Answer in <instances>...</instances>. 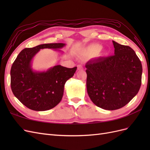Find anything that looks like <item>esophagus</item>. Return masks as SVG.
I'll list each match as a JSON object with an SVG mask.
<instances>
[{
  "instance_id": "obj_1",
  "label": "esophagus",
  "mask_w": 150,
  "mask_h": 150,
  "mask_svg": "<svg viewBox=\"0 0 150 150\" xmlns=\"http://www.w3.org/2000/svg\"><path fill=\"white\" fill-rule=\"evenodd\" d=\"M78 71H80V70H82L83 69V66H81V65H78Z\"/></svg>"
}]
</instances>
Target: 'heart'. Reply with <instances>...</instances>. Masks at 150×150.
<instances>
[{
	"instance_id": "1",
	"label": "heart",
	"mask_w": 150,
	"mask_h": 150,
	"mask_svg": "<svg viewBox=\"0 0 150 150\" xmlns=\"http://www.w3.org/2000/svg\"><path fill=\"white\" fill-rule=\"evenodd\" d=\"M102 49V46L100 44H91L85 49V52L89 56L93 57L98 55Z\"/></svg>"
}]
</instances>
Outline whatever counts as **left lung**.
<instances>
[{"label": "left lung", "mask_w": 150, "mask_h": 150, "mask_svg": "<svg viewBox=\"0 0 150 150\" xmlns=\"http://www.w3.org/2000/svg\"><path fill=\"white\" fill-rule=\"evenodd\" d=\"M115 55L89 61L86 87L91 100L106 110L125 106L139 91L142 65L129 46L112 40Z\"/></svg>", "instance_id": "1"}]
</instances>
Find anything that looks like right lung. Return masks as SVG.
<instances>
[{"instance_id":"obj_1","label":"right lung","mask_w":150,"mask_h":150,"mask_svg":"<svg viewBox=\"0 0 150 150\" xmlns=\"http://www.w3.org/2000/svg\"><path fill=\"white\" fill-rule=\"evenodd\" d=\"M64 43L40 44L25 48L19 54L11 70V86L14 96L32 110L47 111L60 103L66 81L74 76L77 67L67 68L54 66L46 71L33 69V60L40 49H51L63 53L59 49Z\"/></svg>"}]
</instances>
